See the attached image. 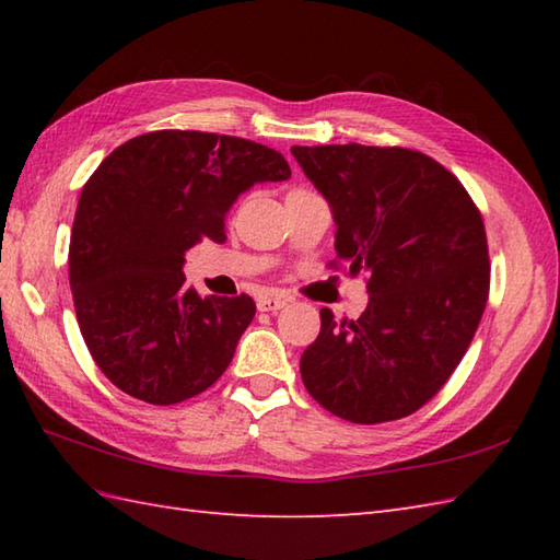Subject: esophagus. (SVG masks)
I'll return each instance as SVG.
<instances>
[{
	"label": "esophagus",
	"instance_id": "esophagus-1",
	"mask_svg": "<svg viewBox=\"0 0 560 560\" xmlns=\"http://www.w3.org/2000/svg\"><path fill=\"white\" fill-rule=\"evenodd\" d=\"M287 299H281V295H269V293H265V295H259L257 299V311L259 313H277V311H281V307H287Z\"/></svg>",
	"mask_w": 560,
	"mask_h": 560
}]
</instances>
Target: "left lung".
Wrapping results in <instances>:
<instances>
[{"label":"left lung","instance_id":"8db88e82","mask_svg":"<svg viewBox=\"0 0 560 560\" xmlns=\"http://www.w3.org/2000/svg\"><path fill=\"white\" fill-rule=\"evenodd\" d=\"M327 199L335 249L368 273V307L335 323L301 355L307 392L353 423L409 416L447 383L489 299V247L479 209L438 161L411 149L293 147Z\"/></svg>","mask_w":560,"mask_h":560}]
</instances>
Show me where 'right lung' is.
Wrapping results in <instances>:
<instances>
[{"label": "right lung", "instance_id": "1", "mask_svg": "<svg viewBox=\"0 0 560 560\" xmlns=\"http://www.w3.org/2000/svg\"><path fill=\"white\" fill-rule=\"evenodd\" d=\"M289 177L279 151L180 129L129 139L98 165L79 197L69 283L81 337L115 387L165 407L223 375L255 303L185 287V253L225 241V213L249 187Z\"/></svg>", "mask_w": 560, "mask_h": 560}]
</instances>
